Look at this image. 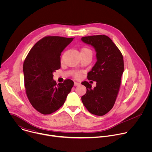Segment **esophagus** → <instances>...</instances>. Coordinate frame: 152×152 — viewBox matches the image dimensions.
Returning a JSON list of instances; mask_svg holds the SVG:
<instances>
[{
    "label": "esophagus",
    "mask_w": 152,
    "mask_h": 152,
    "mask_svg": "<svg viewBox=\"0 0 152 152\" xmlns=\"http://www.w3.org/2000/svg\"><path fill=\"white\" fill-rule=\"evenodd\" d=\"M80 85V83H78V82H74V85H75V86H77V85Z\"/></svg>",
    "instance_id": "obj_1"
}]
</instances>
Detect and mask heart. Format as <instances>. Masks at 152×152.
Instances as JSON below:
<instances>
[{
	"mask_svg": "<svg viewBox=\"0 0 152 152\" xmlns=\"http://www.w3.org/2000/svg\"><path fill=\"white\" fill-rule=\"evenodd\" d=\"M92 53V51L89 48H86V47H83V48H82L81 49V50H80V54H82V53ZM80 76H81V73L80 72H76L74 74V76L76 79L80 78Z\"/></svg>",
	"mask_w": 152,
	"mask_h": 152,
	"instance_id": "obj_1",
	"label": "heart"
}]
</instances>
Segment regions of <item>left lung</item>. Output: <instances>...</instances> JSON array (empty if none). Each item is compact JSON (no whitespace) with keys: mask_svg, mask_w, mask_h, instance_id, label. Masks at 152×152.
<instances>
[{"mask_svg":"<svg viewBox=\"0 0 152 152\" xmlns=\"http://www.w3.org/2000/svg\"><path fill=\"white\" fill-rule=\"evenodd\" d=\"M81 39L93 46L97 53V62L87 75L88 80L96 81V86L91 88L88 82L81 83L86 88L82 102L90 113L102 116L113 107L118 96L124 72L123 55L106 35L83 37Z\"/></svg>","mask_w":152,"mask_h":152,"instance_id":"8db88e82","label":"left lung"}]
</instances>
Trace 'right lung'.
<instances>
[{
  "mask_svg": "<svg viewBox=\"0 0 152 152\" xmlns=\"http://www.w3.org/2000/svg\"><path fill=\"white\" fill-rule=\"evenodd\" d=\"M74 38L46 36L39 40L23 62L25 90L32 106L41 114H50L64 104L74 85L71 79L56 83L53 73L61 68V52Z\"/></svg>",
  "mask_w": 152,
  "mask_h": 152,
  "instance_id": "1",
  "label": "right lung"
}]
</instances>
